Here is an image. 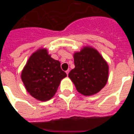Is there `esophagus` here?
Masks as SVG:
<instances>
[{"instance_id": "34e87169", "label": "esophagus", "mask_w": 134, "mask_h": 134, "mask_svg": "<svg viewBox=\"0 0 134 134\" xmlns=\"http://www.w3.org/2000/svg\"><path fill=\"white\" fill-rule=\"evenodd\" d=\"M65 72H66V74H67V75H68V74H69V69H67V71H65Z\"/></svg>"}]
</instances>
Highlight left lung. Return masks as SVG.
<instances>
[{
  "label": "left lung",
  "instance_id": "obj_1",
  "mask_svg": "<svg viewBox=\"0 0 134 134\" xmlns=\"http://www.w3.org/2000/svg\"><path fill=\"white\" fill-rule=\"evenodd\" d=\"M75 68L69 77L77 91L86 96L97 93L108 81V66L97 51L85 47L74 55Z\"/></svg>",
  "mask_w": 134,
  "mask_h": 134
}]
</instances>
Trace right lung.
Masks as SVG:
<instances>
[{
  "mask_svg": "<svg viewBox=\"0 0 134 134\" xmlns=\"http://www.w3.org/2000/svg\"><path fill=\"white\" fill-rule=\"evenodd\" d=\"M67 74L60 63L53 59L46 49H40L28 59L21 73V79L27 91L40 101H47L54 96L60 81Z\"/></svg>",
  "mask_w": 134,
  "mask_h": 134,
  "instance_id": "right-lung-1",
  "label": "right lung"
}]
</instances>
